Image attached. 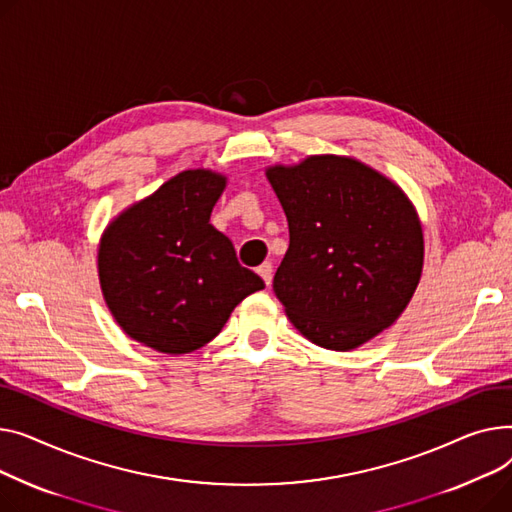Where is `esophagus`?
<instances>
[{
    "label": "esophagus",
    "instance_id": "obj_1",
    "mask_svg": "<svg viewBox=\"0 0 512 512\" xmlns=\"http://www.w3.org/2000/svg\"><path fill=\"white\" fill-rule=\"evenodd\" d=\"M258 275L264 279L266 287H270V283H273V264L270 262H264L258 266Z\"/></svg>",
    "mask_w": 512,
    "mask_h": 512
}]
</instances>
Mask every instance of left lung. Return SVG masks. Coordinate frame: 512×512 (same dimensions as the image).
Here are the masks:
<instances>
[{"label": "left lung", "instance_id": "8db88e82", "mask_svg": "<svg viewBox=\"0 0 512 512\" xmlns=\"http://www.w3.org/2000/svg\"><path fill=\"white\" fill-rule=\"evenodd\" d=\"M289 223L273 289L312 343L349 351L393 324L419 283L424 235L390 179L345 157L266 171Z\"/></svg>", "mask_w": 512, "mask_h": 512}]
</instances>
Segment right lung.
<instances>
[{
  "label": "right lung",
  "mask_w": 512,
  "mask_h": 512,
  "mask_svg": "<svg viewBox=\"0 0 512 512\" xmlns=\"http://www.w3.org/2000/svg\"><path fill=\"white\" fill-rule=\"evenodd\" d=\"M225 177L184 171L119 217L103 235L99 277L126 335L161 353H190L225 326L264 281L239 264L210 225Z\"/></svg>",
  "instance_id": "add662e5"
}]
</instances>
